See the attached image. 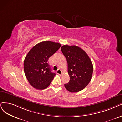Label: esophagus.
Here are the masks:
<instances>
[{
    "label": "esophagus",
    "instance_id": "obj_1",
    "mask_svg": "<svg viewBox=\"0 0 122 122\" xmlns=\"http://www.w3.org/2000/svg\"><path fill=\"white\" fill-rule=\"evenodd\" d=\"M56 73H57V74H58V75H61L62 74V71H61V70L60 69H58L57 70V71H56Z\"/></svg>",
    "mask_w": 122,
    "mask_h": 122
}]
</instances>
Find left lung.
<instances>
[{"label": "left lung", "mask_w": 122, "mask_h": 122, "mask_svg": "<svg viewBox=\"0 0 122 122\" xmlns=\"http://www.w3.org/2000/svg\"><path fill=\"white\" fill-rule=\"evenodd\" d=\"M62 52L66 58L70 80L65 84L71 92L82 91L91 81L93 73L92 62L86 53L77 46L63 45Z\"/></svg>", "instance_id": "left-lung-1"}]
</instances>
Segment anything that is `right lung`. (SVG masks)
<instances>
[{"instance_id":"right-lung-1","label":"right lung","mask_w":122,"mask_h":122,"mask_svg":"<svg viewBox=\"0 0 122 122\" xmlns=\"http://www.w3.org/2000/svg\"><path fill=\"white\" fill-rule=\"evenodd\" d=\"M61 47V44L44 41L36 45L27 54L24 62V69L27 80L35 88L48 87L55 73H53L48 59Z\"/></svg>"}]
</instances>
